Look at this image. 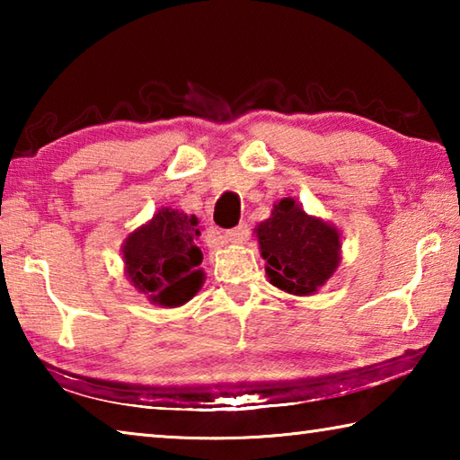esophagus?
Listing matches in <instances>:
<instances>
[{
	"mask_svg": "<svg viewBox=\"0 0 460 460\" xmlns=\"http://www.w3.org/2000/svg\"><path fill=\"white\" fill-rule=\"evenodd\" d=\"M247 237H249L247 225H237V227L225 231V239H227L229 243H245Z\"/></svg>",
	"mask_w": 460,
	"mask_h": 460,
	"instance_id": "esophagus-1",
	"label": "esophagus"
}]
</instances>
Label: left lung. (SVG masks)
Returning a JSON list of instances; mask_svg holds the SVG:
<instances>
[{"label":"left lung","instance_id":"1","mask_svg":"<svg viewBox=\"0 0 460 460\" xmlns=\"http://www.w3.org/2000/svg\"><path fill=\"white\" fill-rule=\"evenodd\" d=\"M258 239L266 274L279 290L296 296L316 292L339 266V233L308 217L292 199L274 205L270 219L260 223Z\"/></svg>","mask_w":460,"mask_h":460}]
</instances>
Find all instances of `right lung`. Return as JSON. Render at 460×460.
<instances>
[{"label":"right lung","instance_id":"1","mask_svg":"<svg viewBox=\"0 0 460 460\" xmlns=\"http://www.w3.org/2000/svg\"><path fill=\"white\" fill-rule=\"evenodd\" d=\"M197 217L162 208L123 245L128 278L139 292L162 306H181L199 292L202 271Z\"/></svg>","mask_w":460,"mask_h":460}]
</instances>
